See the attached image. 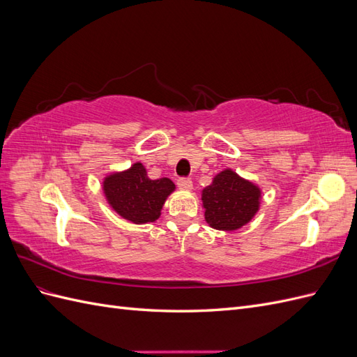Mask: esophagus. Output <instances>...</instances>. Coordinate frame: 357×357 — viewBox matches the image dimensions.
<instances>
[{
  "label": "esophagus",
  "instance_id": "esophagus-1",
  "mask_svg": "<svg viewBox=\"0 0 357 357\" xmlns=\"http://www.w3.org/2000/svg\"><path fill=\"white\" fill-rule=\"evenodd\" d=\"M177 185L181 190H190L192 189V180L190 178H178L177 180Z\"/></svg>",
  "mask_w": 357,
  "mask_h": 357
}]
</instances>
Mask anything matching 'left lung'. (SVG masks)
<instances>
[{
    "mask_svg": "<svg viewBox=\"0 0 357 357\" xmlns=\"http://www.w3.org/2000/svg\"><path fill=\"white\" fill-rule=\"evenodd\" d=\"M262 192L232 169H223L202 190L205 222L219 231H236L259 211Z\"/></svg>",
    "mask_w": 357,
    "mask_h": 357,
    "instance_id": "1",
    "label": "left lung"
}]
</instances>
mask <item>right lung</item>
<instances>
[{
	"label": "right lung",
	"instance_id": "add662e5",
	"mask_svg": "<svg viewBox=\"0 0 357 357\" xmlns=\"http://www.w3.org/2000/svg\"><path fill=\"white\" fill-rule=\"evenodd\" d=\"M102 190L110 207L123 219L143 225L159 219L160 210L176 185L169 178H149L142 162L121 172H113L102 181Z\"/></svg>",
	"mask_w": 357,
	"mask_h": 357
}]
</instances>
